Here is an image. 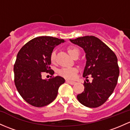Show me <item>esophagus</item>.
Listing matches in <instances>:
<instances>
[{"label": "esophagus", "instance_id": "obj_1", "mask_svg": "<svg viewBox=\"0 0 130 130\" xmlns=\"http://www.w3.org/2000/svg\"><path fill=\"white\" fill-rule=\"evenodd\" d=\"M66 82L69 83V84H70V85H74V84H75V83H76L75 82L70 81V80H66Z\"/></svg>", "mask_w": 130, "mask_h": 130}]
</instances>
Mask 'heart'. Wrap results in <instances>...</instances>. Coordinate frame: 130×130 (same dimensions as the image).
<instances>
[{
    "label": "heart",
    "instance_id": "1",
    "mask_svg": "<svg viewBox=\"0 0 130 130\" xmlns=\"http://www.w3.org/2000/svg\"><path fill=\"white\" fill-rule=\"evenodd\" d=\"M68 52L71 57L75 58L76 57H78L80 54V50L76 47H70L67 49ZM50 60L52 62H54L56 58V50H54L50 54ZM78 72V69L76 67H63L58 71V73L60 75L67 79H74L76 77V74Z\"/></svg>",
    "mask_w": 130,
    "mask_h": 130
}]
</instances>
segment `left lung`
<instances>
[{"label": "left lung", "instance_id": "left-lung-1", "mask_svg": "<svg viewBox=\"0 0 130 130\" xmlns=\"http://www.w3.org/2000/svg\"><path fill=\"white\" fill-rule=\"evenodd\" d=\"M71 42L84 50L87 61L83 77L93 78L92 82H85L84 91L77 95L82 104L96 108L106 102L114 91L118 82L120 70L115 53L105 43L94 36L70 39Z\"/></svg>", "mask_w": 130, "mask_h": 130}]
</instances>
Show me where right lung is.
<instances>
[{
  "label": "right lung",
  "mask_w": 130,
  "mask_h": 130,
  "mask_svg": "<svg viewBox=\"0 0 130 130\" xmlns=\"http://www.w3.org/2000/svg\"><path fill=\"white\" fill-rule=\"evenodd\" d=\"M64 42L52 37H38L19 50L13 67L14 82L20 96L30 105L42 107L50 104L57 97L60 86L65 83L60 76L48 80L42 78L44 72L54 75L50 67V54L55 46Z\"/></svg>",
  "instance_id": "right-lung-1"
}]
</instances>
